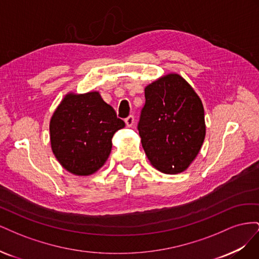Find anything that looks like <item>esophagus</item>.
I'll use <instances>...</instances> for the list:
<instances>
[{
	"instance_id": "34e87169",
	"label": "esophagus",
	"mask_w": 259,
	"mask_h": 259,
	"mask_svg": "<svg viewBox=\"0 0 259 259\" xmlns=\"http://www.w3.org/2000/svg\"><path fill=\"white\" fill-rule=\"evenodd\" d=\"M134 115H128L126 119H125V124H126L127 127L133 126V124H134Z\"/></svg>"
}]
</instances>
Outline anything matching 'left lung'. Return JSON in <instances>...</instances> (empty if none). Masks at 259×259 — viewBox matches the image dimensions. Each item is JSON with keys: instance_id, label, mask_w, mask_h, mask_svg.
Wrapping results in <instances>:
<instances>
[{"instance_id": "left-lung-1", "label": "left lung", "mask_w": 259, "mask_h": 259, "mask_svg": "<svg viewBox=\"0 0 259 259\" xmlns=\"http://www.w3.org/2000/svg\"><path fill=\"white\" fill-rule=\"evenodd\" d=\"M145 98L137 130L148 159L162 173H182L204 142L202 101L178 74L149 84Z\"/></svg>"}]
</instances>
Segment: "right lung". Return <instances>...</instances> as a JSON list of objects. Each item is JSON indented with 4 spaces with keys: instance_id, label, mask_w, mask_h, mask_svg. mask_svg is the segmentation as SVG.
Returning a JSON list of instances; mask_svg holds the SVG:
<instances>
[{
    "instance_id": "1",
    "label": "right lung",
    "mask_w": 259,
    "mask_h": 259,
    "mask_svg": "<svg viewBox=\"0 0 259 259\" xmlns=\"http://www.w3.org/2000/svg\"><path fill=\"white\" fill-rule=\"evenodd\" d=\"M124 126L99 93L69 94L51 120L53 152L70 173L91 175L104 165L111 152L114 133Z\"/></svg>"
}]
</instances>
